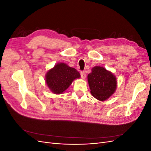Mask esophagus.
I'll list each match as a JSON object with an SVG mask.
<instances>
[{
  "label": "esophagus",
  "mask_w": 151,
  "mask_h": 151,
  "mask_svg": "<svg viewBox=\"0 0 151 151\" xmlns=\"http://www.w3.org/2000/svg\"><path fill=\"white\" fill-rule=\"evenodd\" d=\"M81 78H82V79H84L86 78V74L85 72H84V71L81 72Z\"/></svg>",
  "instance_id": "34e87169"
}]
</instances>
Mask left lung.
<instances>
[{"mask_svg": "<svg viewBox=\"0 0 151 151\" xmlns=\"http://www.w3.org/2000/svg\"><path fill=\"white\" fill-rule=\"evenodd\" d=\"M91 93L99 101H105L115 92L117 81L115 76L104 67L96 66L88 76Z\"/></svg>", "mask_w": 151, "mask_h": 151, "instance_id": "obj_1", "label": "left lung"}]
</instances>
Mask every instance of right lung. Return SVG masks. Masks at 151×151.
I'll use <instances>...</instances> for the list:
<instances>
[{
	"mask_svg": "<svg viewBox=\"0 0 151 151\" xmlns=\"http://www.w3.org/2000/svg\"><path fill=\"white\" fill-rule=\"evenodd\" d=\"M79 72L65 63H58L45 76L46 83L54 94H60L67 89L76 79L80 78Z\"/></svg>",
	"mask_w": 151,
	"mask_h": 151,
	"instance_id": "add662e5",
	"label": "right lung"
}]
</instances>
